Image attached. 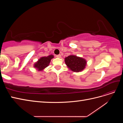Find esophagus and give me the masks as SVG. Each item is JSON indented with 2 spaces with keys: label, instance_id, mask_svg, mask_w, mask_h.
<instances>
[{
  "label": "esophagus",
  "instance_id": "obj_1",
  "mask_svg": "<svg viewBox=\"0 0 123 123\" xmlns=\"http://www.w3.org/2000/svg\"><path fill=\"white\" fill-rule=\"evenodd\" d=\"M56 57H57V58H61V55H60V54L57 55H56Z\"/></svg>",
  "mask_w": 123,
  "mask_h": 123
}]
</instances>
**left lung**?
I'll list each match as a JSON object with an SVG mask.
<instances>
[{
  "label": "left lung",
  "instance_id": "obj_1",
  "mask_svg": "<svg viewBox=\"0 0 123 123\" xmlns=\"http://www.w3.org/2000/svg\"><path fill=\"white\" fill-rule=\"evenodd\" d=\"M65 62L69 69L75 72H81L86 68L87 65V61L85 59L74 55L66 57Z\"/></svg>",
  "mask_w": 123,
  "mask_h": 123
}]
</instances>
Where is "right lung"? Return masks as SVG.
I'll return each instance as SVG.
<instances>
[{
  "label": "right lung",
  "mask_w": 123,
  "mask_h": 123,
  "mask_svg": "<svg viewBox=\"0 0 123 123\" xmlns=\"http://www.w3.org/2000/svg\"><path fill=\"white\" fill-rule=\"evenodd\" d=\"M54 58V55H50L48 56H43L40 57L38 61L34 64V67L39 71H43L49 65L51 60Z\"/></svg>",
  "instance_id": "add662e5"
}]
</instances>
